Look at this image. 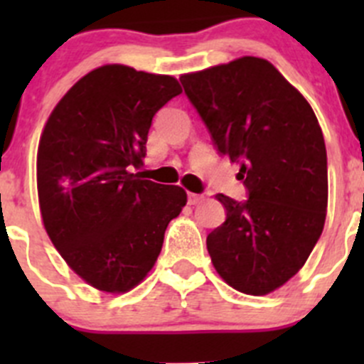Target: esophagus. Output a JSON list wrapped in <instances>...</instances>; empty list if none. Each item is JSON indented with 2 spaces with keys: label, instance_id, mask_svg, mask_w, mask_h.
I'll return each instance as SVG.
<instances>
[{
  "label": "esophagus",
  "instance_id": "esophagus-1",
  "mask_svg": "<svg viewBox=\"0 0 364 364\" xmlns=\"http://www.w3.org/2000/svg\"><path fill=\"white\" fill-rule=\"evenodd\" d=\"M203 200H204L203 193H192V192H188V204H190V205H196V204L203 203Z\"/></svg>",
  "mask_w": 364,
  "mask_h": 364
}]
</instances>
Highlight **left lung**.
<instances>
[{"mask_svg": "<svg viewBox=\"0 0 364 364\" xmlns=\"http://www.w3.org/2000/svg\"><path fill=\"white\" fill-rule=\"evenodd\" d=\"M220 155L240 164L248 199L218 193L225 222L209 257L236 291L264 296L291 280L321 237L328 155L310 104L269 61L245 56L179 77Z\"/></svg>", "mask_w": 364, "mask_h": 364, "instance_id": "left-lung-1", "label": "left lung"}]
</instances>
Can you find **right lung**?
<instances>
[{"label": "right lung", "mask_w": 364, "mask_h": 364, "mask_svg": "<svg viewBox=\"0 0 364 364\" xmlns=\"http://www.w3.org/2000/svg\"><path fill=\"white\" fill-rule=\"evenodd\" d=\"M181 93L171 75L105 65L73 84L40 137L43 227L67 264L98 291L127 292L159 259L186 192L142 179L155 114Z\"/></svg>", "instance_id": "right-lung-1"}]
</instances>
